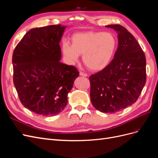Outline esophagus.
<instances>
[{
	"label": "esophagus",
	"instance_id": "1",
	"mask_svg": "<svg viewBox=\"0 0 158 158\" xmlns=\"http://www.w3.org/2000/svg\"><path fill=\"white\" fill-rule=\"evenodd\" d=\"M80 75L82 76H84V77H86V76H88L87 74L83 73V72H80Z\"/></svg>",
	"mask_w": 158,
	"mask_h": 158
}]
</instances>
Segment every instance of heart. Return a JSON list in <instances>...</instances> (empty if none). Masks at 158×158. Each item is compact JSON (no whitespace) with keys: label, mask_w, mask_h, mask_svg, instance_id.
<instances>
[{"label":"heart","mask_w":158,"mask_h":158,"mask_svg":"<svg viewBox=\"0 0 158 158\" xmlns=\"http://www.w3.org/2000/svg\"><path fill=\"white\" fill-rule=\"evenodd\" d=\"M69 42L63 44V52L66 59L75 63L80 55L87 67L93 71L104 69L111 63L117 48L116 38L111 33L86 31L75 33Z\"/></svg>","instance_id":"1"}]
</instances>
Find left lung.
Returning a JSON list of instances; mask_svg holds the SVG:
<instances>
[{"label":"left lung","instance_id":"obj_1","mask_svg":"<svg viewBox=\"0 0 158 158\" xmlns=\"http://www.w3.org/2000/svg\"><path fill=\"white\" fill-rule=\"evenodd\" d=\"M106 27L117 32L118 48L107 67L89 76L90 98L98 111L113 113L137 101L146 84V62L139 44L125 27Z\"/></svg>","mask_w":158,"mask_h":158}]
</instances>
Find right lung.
Listing matches in <instances>:
<instances>
[{
    "label": "right lung",
    "instance_id": "obj_1",
    "mask_svg": "<svg viewBox=\"0 0 158 158\" xmlns=\"http://www.w3.org/2000/svg\"><path fill=\"white\" fill-rule=\"evenodd\" d=\"M66 27L51 25L28 31L12 55L13 81L22 104L42 116H54L68 103L79 72L60 62L59 43Z\"/></svg>",
    "mask_w": 158,
    "mask_h": 158
}]
</instances>
